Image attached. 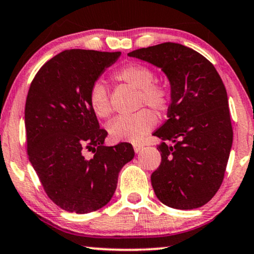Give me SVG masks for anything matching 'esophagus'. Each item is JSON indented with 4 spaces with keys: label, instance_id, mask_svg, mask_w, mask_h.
<instances>
[{
    "label": "esophagus",
    "instance_id": "1",
    "mask_svg": "<svg viewBox=\"0 0 254 254\" xmlns=\"http://www.w3.org/2000/svg\"><path fill=\"white\" fill-rule=\"evenodd\" d=\"M142 149H143V145H142V144H137V143H136V144H134V151H135L136 153L141 151Z\"/></svg>",
    "mask_w": 254,
    "mask_h": 254
}]
</instances>
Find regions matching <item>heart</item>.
Listing matches in <instances>:
<instances>
[{"mask_svg": "<svg viewBox=\"0 0 254 254\" xmlns=\"http://www.w3.org/2000/svg\"><path fill=\"white\" fill-rule=\"evenodd\" d=\"M116 80L138 90V106L148 105L158 112L166 111L170 93L164 84L154 81V72L148 66L128 63L115 72ZM88 103L98 118H108L112 109L104 83L96 81L90 87ZM157 124V117L149 109H143L131 116L118 117L108 125L110 137L116 142H138Z\"/></svg>", "mask_w": 254, "mask_h": 254, "instance_id": "1", "label": "heart"}]
</instances>
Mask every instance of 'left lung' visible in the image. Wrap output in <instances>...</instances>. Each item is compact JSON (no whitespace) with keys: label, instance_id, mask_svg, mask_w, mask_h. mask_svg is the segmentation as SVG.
<instances>
[{"label":"left lung","instance_id":"1","mask_svg":"<svg viewBox=\"0 0 254 254\" xmlns=\"http://www.w3.org/2000/svg\"><path fill=\"white\" fill-rule=\"evenodd\" d=\"M128 56L161 68L171 84L168 119L153 133L163 141L157 148L160 166L151 175L154 193L173 208L203 206L221 186L233 145L225 84L211 62L180 43L142 48Z\"/></svg>","mask_w":254,"mask_h":254}]
</instances>
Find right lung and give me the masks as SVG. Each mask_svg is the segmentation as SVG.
Here are the masks:
<instances>
[{
  "mask_svg": "<svg viewBox=\"0 0 254 254\" xmlns=\"http://www.w3.org/2000/svg\"><path fill=\"white\" fill-rule=\"evenodd\" d=\"M121 53L71 49L48 61L29 87L25 105L27 153L48 197L65 211L84 214L105 206L118 175L134 158L129 143L104 145L88 103L90 87ZM87 151L94 153L88 157Z\"/></svg>",
  "mask_w": 254,
  "mask_h": 254,
  "instance_id": "1",
  "label": "right lung"
}]
</instances>
